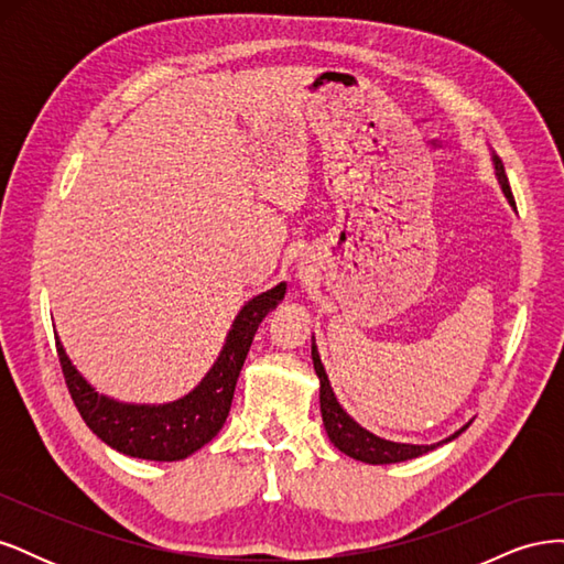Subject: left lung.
I'll return each instance as SVG.
<instances>
[{
	"instance_id": "8db88e82",
	"label": "left lung",
	"mask_w": 564,
	"mask_h": 564,
	"mask_svg": "<svg viewBox=\"0 0 564 564\" xmlns=\"http://www.w3.org/2000/svg\"><path fill=\"white\" fill-rule=\"evenodd\" d=\"M491 162H494V169H497V178L501 183V191H503L506 199L510 202V207L516 209V199H513V193H510L503 162L497 155H491ZM313 365H315V373H317V379H319V412H322L324 431H327V435L334 442L336 449L348 454L355 460H362V464H371V466L400 464V460L416 458V456H423V454L437 449L440 445H447V442H452L454 437H458L460 433L468 429V423H466L464 429L456 431L447 440L437 442V445H406V442L383 440L379 435L369 433L367 429H362V425L357 423L355 419H350L346 414V409L338 404L334 390H332V383L327 379V371H324V365L319 360L315 338H313Z\"/></svg>"
}]
</instances>
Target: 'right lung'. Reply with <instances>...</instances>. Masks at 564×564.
<instances>
[{
    "mask_svg": "<svg viewBox=\"0 0 564 564\" xmlns=\"http://www.w3.org/2000/svg\"><path fill=\"white\" fill-rule=\"evenodd\" d=\"M280 282L253 296L237 313L226 344L214 367L187 395L166 404H127L100 395L73 367L56 334L63 377L84 423L108 447L148 460H181L212 442L228 419L237 377H240L251 340L263 317L284 299Z\"/></svg>",
    "mask_w": 564,
    "mask_h": 564,
    "instance_id": "obj_1",
    "label": "right lung"
}]
</instances>
